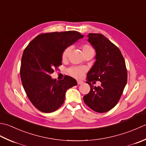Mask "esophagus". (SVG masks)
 I'll use <instances>...</instances> for the list:
<instances>
[{"label":"esophagus","instance_id":"esophagus-1","mask_svg":"<svg viewBox=\"0 0 146 146\" xmlns=\"http://www.w3.org/2000/svg\"><path fill=\"white\" fill-rule=\"evenodd\" d=\"M77 84H82L83 82L82 81H77Z\"/></svg>","mask_w":146,"mask_h":146}]
</instances>
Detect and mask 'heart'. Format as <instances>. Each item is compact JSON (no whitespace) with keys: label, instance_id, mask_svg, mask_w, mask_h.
Masks as SVG:
<instances>
[{"label":"heart","instance_id":"b5f03b06","mask_svg":"<svg viewBox=\"0 0 146 146\" xmlns=\"http://www.w3.org/2000/svg\"><path fill=\"white\" fill-rule=\"evenodd\" d=\"M81 48L82 50L83 55H86L89 53H94V49L90 44L84 43L81 45ZM70 52V47H67L65 48L62 53L61 58L62 61H65L69 56ZM86 69L84 67H79V66H72L69 67L67 69V73L76 79H79L84 75L86 72Z\"/></svg>","mask_w":146,"mask_h":146}]
</instances>
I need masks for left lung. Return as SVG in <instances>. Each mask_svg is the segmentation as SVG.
<instances>
[{
  "label": "left lung",
  "instance_id": "8db88e82",
  "mask_svg": "<svg viewBox=\"0 0 146 146\" xmlns=\"http://www.w3.org/2000/svg\"><path fill=\"white\" fill-rule=\"evenodd\" d=\"M88 36L96 54L86 82L91 90L83 100L94 111L105 113L114 108L123 93L127 82L125 62L120 50L104 35L90 33ZM95 80L100 81L102 84L94 87L90 82Z\"/></svg>",
  "mask_w": 146,
  "mask_h": 146
}]
</instances>
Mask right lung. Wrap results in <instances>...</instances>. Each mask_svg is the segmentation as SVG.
<instances>
[{
    "instance_id": "1",
    "label": "right lung",
    "mask_w": 146,
    "mask_h": 146,
    "mask_svg": "<svg viewBox=\"0 0 146 146\" xmlns=\"http://www.w3.org/2000/svg\"><path fill=\"white\" fill-rule=\"evenodd\" d=\"M83 37L76 31L42 33L25 49L21 79L29 100L38 110L44 113L56 111L64 103L68 89L77 85L76 79L70 76L56 81L50 74L62 65L63 50Z\"/></svg>"
}]
</instances>
